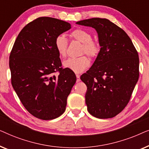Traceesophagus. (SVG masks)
Wrapping results in <instances>:
<instances>
[{
    "label": "esophagus",
    "instance_id": "1",
    "mask_svg": "<svg viewBox=\"0 0 149 149\" xmlns=\"http://www.w3.org/2000/svg\"><path fill=\"white\" fill-rule=\"evenodd\" d=\"M76 77H77V82L78 83V82H79V81H81L80 76H79V75H78V74H77V75H76Z\"/></svg>",
    "mask_w": 149,
    "mask_h": 149
}]
</instances>
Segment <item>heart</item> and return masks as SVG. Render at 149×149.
<instances>
[{
    "mask_svg": "<svg viewBox=\"0 0 149 149\" xmlns=\"http://www.w3.org/2000/svg\"><path fill=\"white\" fill-rule=\"evenodd\" d=\"M73 39L83 43L81 54H85L91 58H95L100 52V45L96 40L92 39L91 34L88 30L83 28H77L70 34ZM68 40L64 35L60 34L56 38L54 41L55 48L62 58L67 56ZM64 66L72 70L75 73H81L87 70L90 65V60L87 56H83L79 58H71L65 60Z\"/></svg>",
    "mask_w": 149,
    "mask_h": 149,
    "instance_id": "1",
    "label": "heart"
}]
</instances>
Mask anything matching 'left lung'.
<instances>
[{
	"instance_id": "8db88e82",
	"label": "left lung",
	"mask_w": 149,
	"mask_h": 149,
	"mask_svg": "<svg viewBox=\"0 0 149 149\" xmlns=\"http://www.w3.org/2000/svg\"><path fill=\"white\" fill-rule=\"evenodd\" d=\"M77 24L95 28L101 48L94 63L81 79L87 85L85 103L93 117L109 119L129 102L139 78V58L129 36L104 18H91Z\"/></svg>"
}]
</instances>
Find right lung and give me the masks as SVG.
<instances>
[{
  "mask_svg": "<svg viewBox=\"0 0 149 149\" xmlns=\"http://www.w3.org/2000/svg\"><path fill=\"white\" fill-rule=\"evenodd\" d=\"M70 28L68 22L56 18H36L23 28L11 49L12 86L25 109L38 119L62 115L76 82L74 73L62 67L54 46L57 36Z\"/></svg>",
  "mask_w": 149,
  "mask_h": 149,
  "instance_id": "right-lung-1",
  "label": "right lung"
}]
</instances>
